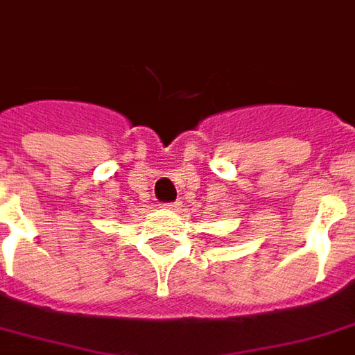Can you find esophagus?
<instances>
[{
  "label": "esophagus",
  "instance_id": "34e87169",
  "mask_svg": "<svg viewBox=\"0 0 355 355\" xmlns=\"http://www.w3.org/2000/svg\"><path fill=\"white\" fill-rule=\"evenodd\" d=\"M163 207H165V209H173V207H177V203H165Z\"/></svg>",
  "mask_w": 355,
  "mask_h": 355
}]
</instances>
